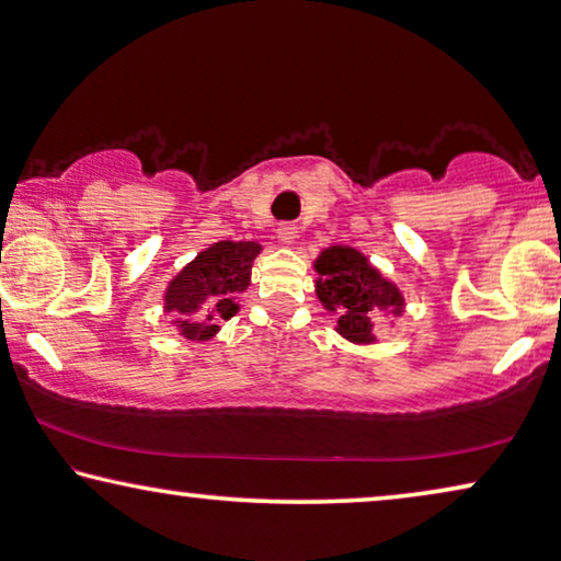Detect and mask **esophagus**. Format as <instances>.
<instances>
[{
  "mask_svg": "<svg viewBox=\"0 0 561 561\" xmlns=\"http://www.w3.org/2000/svg\"><path fill=\"white\" fill-rule=\"evenodd\" d=\"M299 237V229L295 227V224H279L277 227V239L282 241V244H291Z\"/></svg>",
  "mask_w": 561,
  "mask_h": 561,
  "instance_id": "1",
  "label": "esophagus"
}]
</instances>
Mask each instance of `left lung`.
<instances>
[{"instance_id":"obj_1","label":"left lung","mask_w":561,"mask_h":561,"mask_svg":"<svg viewBox=\"0 0 561 561\" xmlns=\"http://www.w3.org/2000/svg\"><path fill=\"white\" fill-rule=\"evenodd\" d=\"M317 297L330 312H337V332L350 342H375L380 312H403V295L367 256L353 247H330L317 256Z\"/></svg>"}]
</instances>
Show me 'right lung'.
I'll list each match as a JSON object with an SVG mask.
<instances>
[{"mask_svg":"<svg viewBox=\"0 0 561 561\" xmlns=\"http://www.w3.org/2000/svg\"><path fill=\"white\" fill-rule=\"evenodd\" d=\"M262 247L256 241H216L194 262L183 266L165 289V312L186 340H211L219 320L239 312L233 302L249 287L252 264Z\"/></svg>","mask_w":561,"mask_h":561,"instance_id":"add662e5","label":"right lung"}]
</instances>
